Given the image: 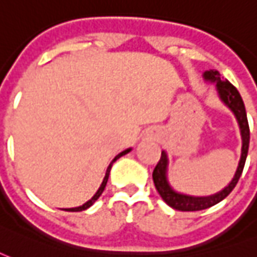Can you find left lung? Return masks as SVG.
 I'll return each mask as SVG.
<instances>
[{"instance_id": "obj_1", "label": "left lung", "mask_w": 257, "mask_h": 257, "mask_svg": "<svg viewBox=\"0 0 257 257\" xmlns=\"http://www.w3.org/2000/svg\"><path fill=\"white\" fill-rule=\"evenodd\" d=\"M204 80L210 81V83H215L216 92L219 95V99L229 107L233 114H234L235 119L240 126L241 139H242V147H241V158L235 174L233 180L229 182V185L225 187L220 192H216L211 196H189V195H184V193H178L170 187V184L167 181V165H169V159H167V154L162 151V157L159 159V162L155 166L153 172V180L157 188L158 193L161 195L165 203L167 206H170L174 210L178 211H200L210 208V207L215 206L219 201L225 199L230 192L234 189L237 182L240 180L241 173L244 169L245 159L248 155V147H249V125H248V118H246V111H245L244 102L241 98L240 92L237 91L234 85L230 81L222 80L218 70H207L203 73Z\"/></svg>"}]
</instances>
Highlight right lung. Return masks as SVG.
I'll return each instance as SVG.
<instances>
[{
	"label": "right lung",
	"mask_w": 257,
	"mask_h": 257,
	"mask_svg": "<svg viewBox=\"0 0 257 257\" xmlns=\"http://www.w3.org/2000/svg\"><path fill=\"white\" fill-rule=\"evenodd\" d=\"M129 151H131V148H128V150H125V151H122V153H119L118 155H117V157L114 158L113 161H111V162H110L109 167H107V170H106V176H104L103 181H102V184H100L99 189H98V191H96V193H95L94 196L91 197L90 200L87 201V203H84V204H83V206H80V207H75V208H65V211H72V212H77V211L87 210V208H88V207L92 206V204H94L95 201L98 200V197H99L100 195H102V192L104 191V187H106V184H107V180H109L110 169H111V166H113V163L115 162V161H117V159H118V158H121V157H122V155H125V154H128Z\"/></svg>",
	"instance_id": "right-lung-1"
}]
</instances>
